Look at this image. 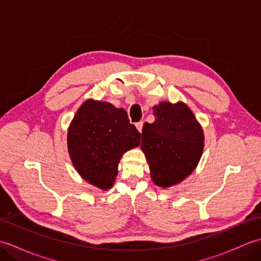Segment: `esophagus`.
I'll return each instance as SVG.
<instances>
[{
	"label": "esophagus",
	"instance_id": "34e87169",
	"mask_svg": "<svg viewBox=\"0 0 261 261\" xmlns=\"http://www.w3.org/2000/svg\"><path fill=\"white\" fill-rule=\"evenodd\" d=\"M136 126H137L138 131L141 132V131H142V127H143V121H139V122H137V123H136Z\"/></svg>",
	"mask_w": 261,
	"mask_h": 261
}]
</instances>
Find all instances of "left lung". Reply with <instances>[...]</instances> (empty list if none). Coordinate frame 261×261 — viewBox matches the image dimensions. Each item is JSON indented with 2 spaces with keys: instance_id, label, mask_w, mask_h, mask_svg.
<instances>
[{
  "instance_id": "left-lung-1",
  "label": "left lung",
  "mask_w": 261,
  "mask_h": 261,
  "mask_svg": "<svg viewBox=\"0 0 261 261\" xmlns=\"http://www.w3.org/2000/svg\"><path fill=\"white\" fill-rule=\"evenodd\" d=\"M154 122L142 127L141 148L153 182L169 187L196 167L203 151L201 125L186 104L162 102L153 108Z\"/></svg>"
}]
</instances>
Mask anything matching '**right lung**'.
Here are the masks:
<instances>
[{
	"label": "right lung",
	"instance_id": "add662e5",
	"mask_svg": "<svg viewBox=\"0 0 261 261\" xmlns=\"http://www.w3.org/2000/svg\"><path fill=\"white\" fill-rule=\"evenodd\" d=\"M141 134L124 109L88 99L77 111L68 130V151L86 181L101 190L113 186L123 152L140 145Z\"/></svg>",
	"mask_w": 261,
	"mask_h": 261
}]
</instances>
